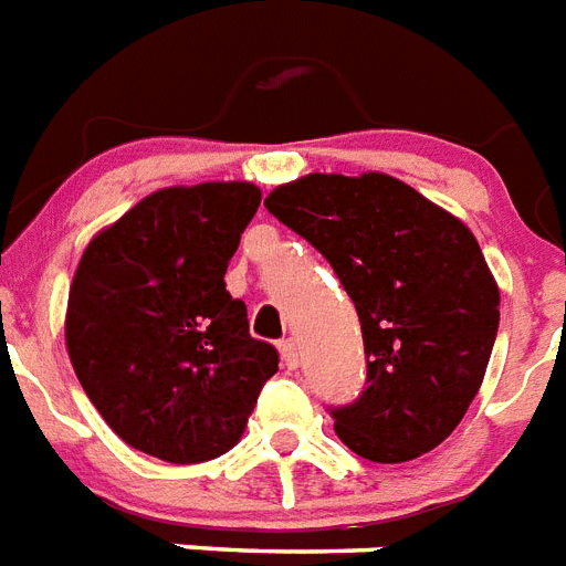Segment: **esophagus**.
I'll return each instance as SVG.
<instances>
[{"instance_id": "obj_1", "label": "esophagus", "mask_w": 566, "mask_h": 566, "mask_svg": "<svg viewBox=\"0 0 566 566\" xmlns=\"http://www.w3.org/2000/svg\"><path fill=\"white\" fill-rule=\"evenodd\" d=\"M280 356H283V365H286V368H297V365H301V347H297L295 338H283V342H280Z\"/></svg>"}]
</instances>
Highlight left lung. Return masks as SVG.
Instances as JSON below:
<instances>
[{
	"mask_svg": "<svg viewBox=\"0 0 566 566\" xmlns=\"http://www.w3.org/2000/svg\"><path fill=\"white\" fill-rule=\"evenodd\" d=\"M265 207L333 265L359 312L368 377L354 403L329 409L336 436L379 464L436 450L473 403L500 329L473 233L379 171L306 175Z\"/></svg>",
	"mask_w": 566,
	"mask_h": 566,
	"instance_id": "obj_1",
	"label": "left lung"
}]
</instances>
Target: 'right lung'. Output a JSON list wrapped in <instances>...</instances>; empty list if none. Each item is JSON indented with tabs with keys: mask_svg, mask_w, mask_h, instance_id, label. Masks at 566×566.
Wrapping results in <instances>:
<instances>
[{
	"mask_svg": "<svg viewBox=\"0 0 566 566\" xmlns=\"http://www.w3.org/2000/svg\"><path fill=\"white\" fill-rule=\"evenodd\" d=\"M254 184L143 198L87 245L70 289L66 350L107 427L171 464L210 462L245 432L277 347L248 333L224 271L260 207Z\"/></svg>",
	"mask_w": 566,
	"mask_h": 566,
	"instance_id": "1",
	"label": "right lung"
}]
</instances>
